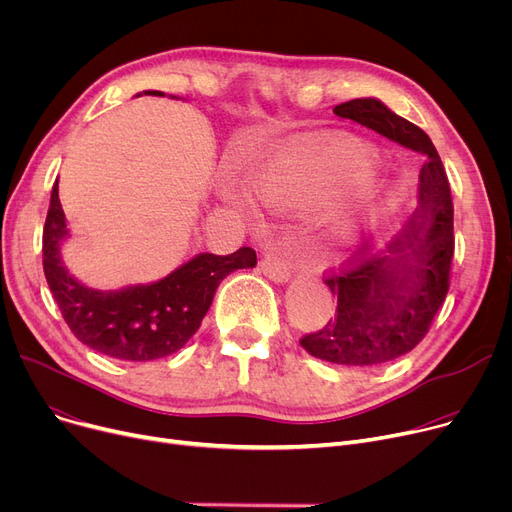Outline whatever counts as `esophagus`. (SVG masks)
Here are the masks:
<instances>
[{
	"mask_svg": "<svg viewBox=\"0 0 512 512\" xmlns=\"http://www.w3.org/2000/svg\"><path fill=\"white\" fill-rule=\"evenodd\" d=\"M259 267H261V272H263L267 278H270V280H274V282H286L288 276H290L288 263H286L284 259L276 257V255H265V257L261 259Z\"/></svg>",
	"mask_w": 512,
	"mask_h": 512,
	"instance_id": "34e87169",
	"label": "esophagus"
}]
</instances>
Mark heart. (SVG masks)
Masks as SVG:
<instances>
[{
	"instance_id": "1",
	"label": "heart",
	"mask_w": 512,
	"mask_h": 512,
	"mask_svg": "<svg viewBox=\"0 0 512 512\" xmlns=\"http://www.w3.org/2000/svg\"><path fill=\"white\" fill-rule=\"evenodd\" d=\"M373 164V151L361 143L311 137L267 155L255 168L251 184L267 207L309 209L340 197L361 182ZM388 205L390 197L384 186L363 182L324 215L321 226L336 245H353L378 226Z\"/></svg>"
}]
</instances>
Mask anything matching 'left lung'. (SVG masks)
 Returning <instances> with one entry per match:
<instances>
[{
    "label": "left lung",
    "mask_w": 512,
    "mask_h": 512,
    "mask_svg": "<svg viewBox=\"0 0 512 512\" xmlns=\"http://www.w3.org/2000/svg\"><path fill=\"white\" fill-rule=\"evenodd\" d=\"M334 114L359 122L382 137L425 153L419 174V207L409 224L386 247V255L357 249L326 284L336 317L301 338L305 351L338 365H380L409 351L425 338L450 288L454 255V207L442 159L427 134L396 116L378 99H353Z\"/></svg>",
    "instance_id": "8db88e82"
}]
</instances>
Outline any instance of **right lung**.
<instances>
[{
  "label": "right lung",
  "mask_w": 512,
  "mask_h": 512,
  "mask_svg": "<svg viewBox=\"0 0 512 512\" xmlns=\"http://www.w3.org/2000/svg\"><path fill=\"white\" fill-rule=\"evenodd\" d=\"M161 95L159 91H149ZM66 218L51 188L43 226V272L70 332L93 351L130 363L168 357L191 340L220 282L242 267H255L257 255L242 247L232 255L201 253L164 280L118 292L93 290L74 280L60 259Z\"/></svg>",
  "instance_id": "add662e5"
}]
</instances>
